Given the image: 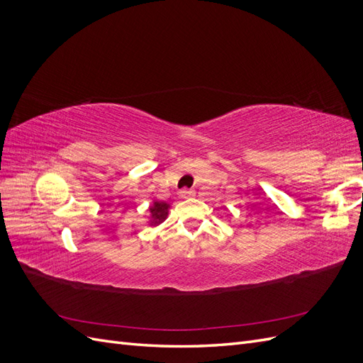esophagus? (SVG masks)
<instances>
[{
    "mask_svg": "<svg viewBox=\"0 0 363 363\" xmlns=\"http://www.w3.org/2000/svg\"><path fill=\"white\" fill-rule=\"evenodd\" d=\"M194 195H195V191H192V189H182L179 192L180 199H191V196H194Z\"/></svg>",
    "mask_w": 363,
    "mask_h": 363,
    "instance_id": "obj_1",
    "label": "esophagus"
}]
</instances>
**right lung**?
<instances>
[{"label":"right lung","mask_w":363,"mask_h":363,"mask_svg":"<svg viewBox=\"0 0 363 363\" xmlns=\"http://www.w3.org/2000/svg\"><path fill=\"white\" fill-rule=\"evenodd\" d=\"M168 208H169V204L155 201V204L150 207V224L159 225L160 223H163L168 216Z\"/></svg>","instance_id":"add662e5"}]
</instances>
